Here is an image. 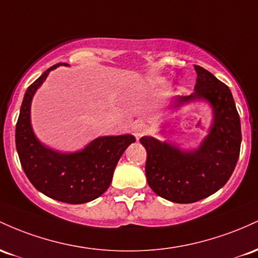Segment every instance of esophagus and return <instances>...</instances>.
<instances>
[{"label":"esophagus","mask_w":258,"mask_h":258,"mask_svg":"<svg viewBox=\"0 0 258 258\" xmlns=\"http://www.w3.org/2000/svg\"><path fill=\"white\" fill-rule=\"evenodd\" d=\"M132 132H133V134H134V137L139 139V138L143 137L145 133H146V128H145L144 124L137 123V124H134V125H133Z\"/></svg>","instance_id":"esophagus-1"}]
</instances>
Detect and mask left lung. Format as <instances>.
<instances>
[{
    "mask_svg": "<svg viewBox=\"0 0 258 258\" xmlns=\"http://www.w3.org/2000/svg\"><path fill=\"white\" fill-rule=\"evenodd\" d=\"M195 91L175 98V107L205 100L213 119L199 149L181 150L175 145L143 137L146 149L147 183L161 198L176 204H191L218 191L229 180L238 162L241 126L233 95L212 73L195 66Z\"/></svg>",
    "mask_w": 258,
    "mask_h": 258,
    "instance_id": "obj_1",
    "label": "left lung"
}]
</instances>
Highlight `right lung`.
Returning a JSON list of instances; mask_svg holds the SVG:
<instances>
[{"mask_svg": "<svg viewBox=\"0 0 258 258\" xmlns=\"http://www.w3.org/2000/svg\"><path fill=\"white\" fill-rule=\"evenodd\" d=\"M62 64L68 66H52L27 89L16 126V146L25 174L40 192L79 205L97 199L108 189L120 156L135 138L129 134L101 137L72 153L54 151L40 143L31 128V100L48 73Z\"/></svg>", "mask_w": 258, "mask_h": 258, "instance_id": "add662e5", "label": "right lung"}]
</instances>
